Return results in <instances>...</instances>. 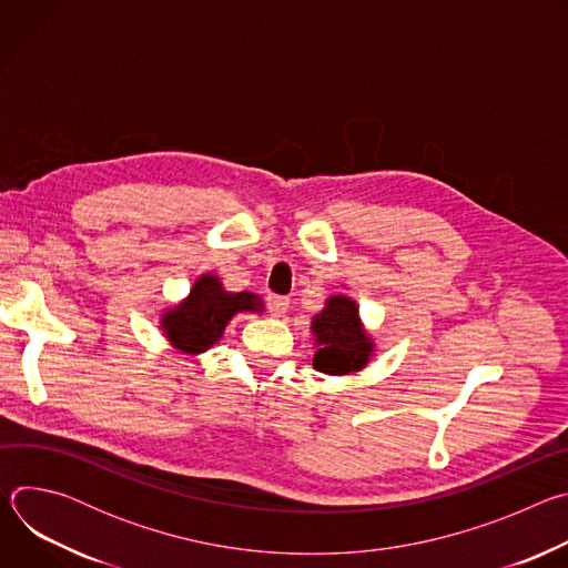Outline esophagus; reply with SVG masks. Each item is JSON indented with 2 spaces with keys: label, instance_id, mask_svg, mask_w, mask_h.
I'll list each match as a JSON object with an SVG mask.
<instances>
[{
  "label": "esophagus",
  "instance_id": "esophagus-1",
  "mask_svg": "<svg viewBox=\"0 0 568 568\" xmlns=\"http://www.w3.org/2000/svg\"><path fill=\"white\" fill-rule=\"evenodd\" d=\"M267 307H270V312H272V316H283L285 312H287V307H290V298H285V296H267Z\"/></svg>",
  "mask_w": 568,
  "mask_h": 568
}]
</instances>
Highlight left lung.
Here are the masks:
<instances>
[{"label": "left lung", "mask_w": 568, "mask_h": 568, "mask_svg": "<svg viewBox=\"0 0 568 568\" xmlns=\"http://www.w3.org/2000/svg\"><path fill=\"white\" fill-rule=\"evenodd\" d=\"M314 337L312 366L326 375L359 373L375 357V339L359 316V305L346 294H331L310 321Z\"/></svg>", "instance_id": "left-lung-1"}]
</instances>
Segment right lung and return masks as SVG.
Returning a JSON list of instances; mask_svg holds the SVG:
<instances>
[{
	"label": "right lung",
	"instance_id": "right-lung-1",
	"mask_svg": "<svg viewBox=\"0 0 568 568\" xmlns=\"http://www.w3.org/2000/svg\"><path fill=\"white\" fill-rule=\"evenodd\" d=\"M240 312L263 314L265 303L254 292H229L217 274H202L191 292L161 310L159 331L182 355L197 357L211 351L224 335L231 318Z\"/></svg>",
	"mask_w": 568,
	"mask_h": 568
}]
</instances>
